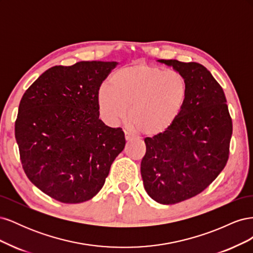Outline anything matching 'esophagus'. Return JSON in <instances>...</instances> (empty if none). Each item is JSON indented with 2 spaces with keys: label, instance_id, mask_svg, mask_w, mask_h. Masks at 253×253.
I'll use <instances>...</instances> for the list:
<instances>
[{
  "label": "esophagus",
  "instance_id": "esophagus-1",
  "mask_svg": "<svg viewBox=\"0 0 253 253\" xmlns=\"http://www.w3.org/2000/svg\"><path fill=\"white\" fill-rule=\"evenodd\" d=\"M125 135H126V140H132L133 137H134L131 133L127 132V131H125Z\"/></svg>",
  "mask_w": 253,
  "mask_h": 253
}]
</instances>
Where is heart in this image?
<instances>
[{"label": "heart", "mask_w": 253, "mask_h": 253, "mask_svg": "<svg viewBox=\"0 0 253 253\" xmlns=\"http://www.w3.org/2000/svg\"><path fill=\"white\" fill-rule=\"evenodd\" d=\"M111 86L98 93V106L109 122L128 119L147 136L164 133L178 118L188 98V82L179 72L148 64L122 67L111 77Z\"/></svg>", "instance_id": "b5f03b06"}]
</instances>
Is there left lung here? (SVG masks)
Returning <instances> with one entry per match:
<instances>
[{
    "instance_id": "1",
    "label": "left lung",
    "mask_w": 253,
    "mask_h": 253,
    "mask_svg": "<svg viewBox=\"0 0 253 253\" xmlns=\"http://www.w3.org/2000/svg\"><path fill=\"white\" fill-rule=\"evenodd\" d=\"M188 82V98L174 124L164 133L145 137L140 171L147 193L173 205L208 187L223 171L232 136V119L223 87L196 62L159 60Z\"/></svg>"
}]
</instances>
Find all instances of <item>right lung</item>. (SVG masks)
Returning <instances> with one entry per match:
<instances>
[{
	"instance_id": "add662e5",
	"label": "right lung",
	"mask_w": 253,
	"mask_h": 253,
	"mask_svg": "<svg viewBox=\"0 0 253 253\" xmlns=\"http://www.w3.org/2000/svg\"><path fill=\"white\" fill-rule=\"evenodd\" d=\"M117 62L81 61L44 72L23 95L14 135L23 170L64 204L93 198L125 149L121 127L99 119L98 93Z\"/></svg>"
}]
</instances>
